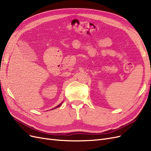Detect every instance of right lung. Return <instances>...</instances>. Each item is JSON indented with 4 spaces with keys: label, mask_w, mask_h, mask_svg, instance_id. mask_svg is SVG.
<instances>
[{
    "label": "right lung",
    "mask_w": 151,
    "mask_h": 151,
    "mask_svg": "<svg viewBox=\"0 0 151 151\" xmlns=\"http://www.w3.org/2000/svg\"><path fill=\"white\" fill-rule=\"evenodd\" d=\"M62 103H60V104H59V105H58V106H57L56 107H55V108H54V109H55V108H58V107H59V106H60V105L62 104Z\"/></svg>",
    "instance_id": "add662e5"
}]
</instances>
